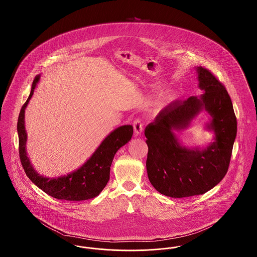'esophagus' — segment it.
Returning <instances> with one entry per match:
<instances>
[{
  "label": "esophagus",
  "mask_w": 257,
  "mask_h": 257,
  "mask_svg": "<svg viewBox=\"0 0 257 257\" xmlns=\"http://www.w3.org/2000/svg\"><path fill=\"white\" fill-rule=\"evenodd\" d=\"M133 127H134V132L136 136H139L143 132V124L141 123L139 119L135 120L134 123H133Z\"/></svg>",
  "instance_id": "esophagus-1"
}]
</instances>
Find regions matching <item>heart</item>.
I'll return each instance as SVG.
<instances>
[{
  "mask_svg": "<svg viewBox=\"0 0 257 257\" xmlns=\"http://www.w3.org/2000/svg\"><path fill=\"white\" fill-rule=\"evenodd\" d=\"M178 91L177 90H171L170 92H168L166 95H165V97H164V102L166 103V104H169V103H171V102H173V101H175L177 98H178Z\"/></svg>",
  "mask_w": 257,
  "mask_h": 257,
  "instance_id": "1",
  "label": "heart"
}]
</instances>
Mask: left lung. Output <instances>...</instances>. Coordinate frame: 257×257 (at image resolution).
I'll return each mask as SVG.
<instances>
[{"mask_svg":"<svg viewBox=\"0 0 257 257\" xmlns=\"http://www.w3.org/2000/svg\"><path fill=\"white\" fill-rule=\"evenodd\" d=\"M199 97L175 101L148 124L147 170L148 179L162 195L188 197L202 195L220 183L226 174L237 134V120L228 92L209 70L198 66ZM210 118L206 128L214 133L205 148L181 145L175 131L186 128L202 111Z\"/></svg>","mask_w":257,"mask_h":257,"instance_id":"left-lung-1","label":"left lung"}]
</instances>
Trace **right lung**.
<instances>
[{"mask_svg": "<svg viewBox=\"0 0 257 257\" xmlns=\"http://www.w3.org/2000/svg\"><path fill=\"white\" fill-rule=\"evenodd\" d=\"M40 80L35 78L31 93L20 110L17 132L19 137V155L27 176L37 187L57 199L80 201L97 196L110 179L111 162L117 150L126 145L133 136V126L123 125L108 135L86 163L76 171L59 177L40 175L28 157L26 144L28 135L25 129V110Z\"/></svg>", "mask_w": 257, "mask_h": 257, "instance_id": "1", "label": "right lung"}]
</instances>
